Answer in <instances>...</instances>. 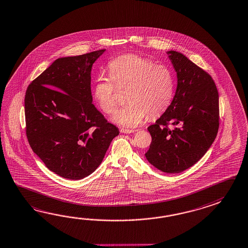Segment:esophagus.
Instances as JSON below:
<instances>
[{
	"mask_svg": "<svg viewBox=\"0 0 248 248\" xmlns=\"http://www.w3.org/2000/svg\"><path fill=\"white\" fill-rule=\"evenodd\" d=\"M120 132H122V133H132V132H135V130H129V129H124V128H121L120 129Z\"/></svg>",
	"mask_w": 248,
	"mask_h": 248,
	"instance_id": "1",
	"label": "esophagus"
}]
</instances>
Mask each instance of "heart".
<instances>
[{"label": "heart", "mask_w": 248, "mask_h": 248, "mask_svg": "<svg viewBox=\"0 0 248 248\" xmlns=\"http://www.w3.org/2000/svg\"><path fill=\"white\" fill-rule=\"evenodd\" d=\"M107 77H98L93 86V98L106 114H113L117 108L116 87H129V103L117 111L113 121L122 126L140 125L149 115L156 117L171 104L173 94L171 72L164 65L142 56L127 53L111 61Z\"/></svg>", "instance_id": "obj_1"}]
</instances>
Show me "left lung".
Returning <instances> with one entry per match:
<instances>
[{"label": "left lung", "mask_w": 248, "mask_h": 248, "mask_svg": "<svg viewBox=\"0 0 248 248\" xmlns=\"http://www.w3.org/2000/svg\"><path fill=\"white\" fill-rule=\"evenodd\" d=\"M177 73L176 93L165 113L148 127L145 154L160 171L178 173L203 157L220 125L219 93L207 72L175 50L167 52Z\"/></svg>", "instance_id": "obj_1"}]
</instances>
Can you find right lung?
<instances>
[{"mask_svg":"<svg viewBox=\"0 0 248 248\" xmlns=\"http://www.w3.org/2000/svg\"><path fill=\"white\" fill-rule=\"evenodd\" d=\"M106 50L56 60L28 85V142L46 167L69 180L93 172L119 130L92 102L93 64Z\"/></svg>","mask_w":248,"mask_h":248,"instance_id":"1","label":"right lung"}]
</instances>
